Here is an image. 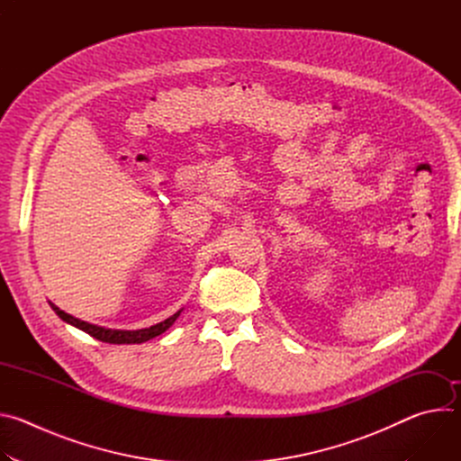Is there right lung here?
I'll return each mask as SVG.
<instances>
[{
  "label": "right lung",
  "instance_id": "obj_1",
  "mask_svg": "<svg viewBox=\"0 0 461 461\" xmlns=\"http://www.w3.org/2000/svg\"><path fill=\"white\" fill-rule=\"evenodd\" d=\"M49 304H50V308L56 312V315H58L61 321H65V322H69V324L80 328V330H84L86 334H89L91 338H95V339H98V341L111 343V345H135V343L139 345V343H146V341H149V339H153V338L164 334V332L167 330V328L176 321V317H178L180 312H182V310H178L176 313H173V315L167 317L166 321L157 322V324H153V326H149V328H142V330H113V328H104V326H98V324H91V322H87V321H82V319H77V317H73V315H69V313H65L63 310H59V308H58L54 303H50V301H49Z\"/></svg>",
  "mask_w": 461,
  "mask_h": 461
}]
</instances>
